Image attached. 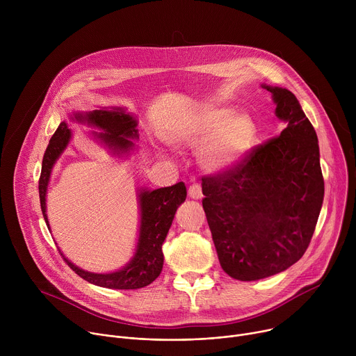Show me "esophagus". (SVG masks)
<instances>
[{"label": "esophagus", "instance_id": "obj_1", "mask_svg": "<svg viewBox=\"0 0 356 356\" xmlns=\"http://www.w3.org/2000/svg\"><path fill=\"white\" fill-rule=\"evenodd\" d=\"M188 197L193 198V200H201L202 198V190H201V186L194 183L188 187Z\"/></svg>", "mask_w": 356, "mask_h": 356}]
</instances>
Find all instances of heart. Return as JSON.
I'll return each mask as SVG.
<instances>
[{
    "mask_svg": "<svg viewBox=\"0 0 356 356\" xmlns=\"http://www.w3.org/2000/svg\"><path fill=\"white\" fill-rule=\"evenodd\" d=\"M165 140L176 147H197L200 166L227 173L241 165L259 140V127L250 114L221 106L200 107L173 124Z\"/></svg>",
    "mask_w": 356,
    "mask_h": 356,
    "instance_id": "obj_1",
    "label": "heart"
}]
</instances>
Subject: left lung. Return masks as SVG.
<instances>
[{
  "instance_id": "left-lung-1",
  "label": "left lung",
  "mask_w": 356,
  "mask_h": 356,
  "mask_svg": "<svg viewBox=\"0 0 356 356\" xmlns=\"http://www.w3.org/2000/svg\"><path fill=\"white\" fill-rule=\"evenodd\" d=\"M284 125L235 169L201 183L220 265L236 280L280 273L306 252L323 207L317 134L287 88L262 84Z\"/></svg>"
}]
</instances>
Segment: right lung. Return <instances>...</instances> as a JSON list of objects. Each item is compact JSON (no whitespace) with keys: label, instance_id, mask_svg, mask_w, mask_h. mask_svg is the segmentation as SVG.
Returning <instances> with one entry per match:
<instances>
[{"label":"right lung","instance_id":"add662e5","mask_svg":"<svg viewBox=\"0 0 356 356\" xmlns=\"http://www.w3.org/2000/svg\"><path fill=\"white\" fill-rule=\"evenodd\" d=\"M72 122L86 124L101 132L91 131V136L108 149L111 155L117 158H128L138 149L134 139H138V120L127 113L122 107H99L88 113L73 111L69 115ZM73 132L66 121L60 122L54 136L50 138L42 161V172L39 179V198L40 209L46 225L50 231L46 214V194L47 186L52 176V170L72 140ZM187 197L186 186L183 181L170 187L152 190L147 187L138 188V206H139V229L138 241L135 245L134 257L129 262L118 270L108 273H94L80 269L70 262L63 252L60 255L66 264L84 280L91 284L117 289L134 290L140 289L154 282L163 268L162 245L168 236L175 214L181 202Z\"/></svg>","mask_w":356,"mask_h":356}]
</instances>
